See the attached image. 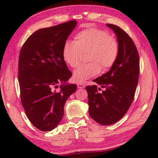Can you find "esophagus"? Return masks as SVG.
I'll return each mask as SVG.
<instances>
[{"instance_id":"obj_1","label":"esophagus","mask_w":158,"mask_h":158,"mask_svg":"<svg viewBox=\"0 0 158 158\" xmlns=\"http://www.w3.org/2000/svg\"><path fill=\"white\" fill-rule=\"evenodd\" d=\"M77 88L82 89L85 88V85L83 84V83H77Z\"/></svg>"}]
</instances>
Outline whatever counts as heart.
<instances>
[{"mask_svg":"<svg viewBox=\"0 0 158 158\" xmlns=\"http://www.w3.org/2000/svg\"><path fill=\"white\" fill-rule=\"evenodd\" d=\"M119 43L109 33L95 28H89L77 33L75 41L67 40L62 48V57L72 68L81 62L83 53H87L88 64L80 66L73 73V79L77 83H84L98 75L101 67L107 70L113 66L118 58Z\"/></svg>","mask_w":158,"mask_h":158,"instance_id":"heart-1","label":"heart"}]
</instances>
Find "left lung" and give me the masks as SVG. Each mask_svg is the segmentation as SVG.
<instances>
[{
    "instance_id": "8db88e82",
    "label": "left lung",
    "mask_w": 158,
    "mask_h": 158,
    "mask_svg": "<svg viewBox=\"0 0 158 158\" xmlns=\"http://www.w3.org/2000/svg\"><path fill=\"white\" fill-rule=\"evenodd\" d=\"M106 25L117 35L118 58L109 71L93 80L96 85L86 87L89 115L104 126L115 123L125 115L135 98L140 73L139 56L132 39L119 26ZM101 88L104 90L100 93Z\"/></svg>"
}]
</instances>
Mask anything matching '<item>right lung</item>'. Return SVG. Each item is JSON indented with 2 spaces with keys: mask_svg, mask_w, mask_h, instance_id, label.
I'll return each mask as SVG.
<instances>
[{
  "mask_svg": "<svg viewBox=\"0 0 158 158\" xmlns=\"http://www.w3.org/2000/svg\"><path fill=\"white\" fill-rule=\"evenodd\" d=\"M77 25L71 20L39 29L29 36L20 50L18 81L23 108L32 125L47 132L58 125L64 106L77 89L66 84L71 77L62 57L64 42ZM62 83L56 91L58 84Z\"/></svg>",
  "mask_w": 158,
  "mask_h": 158,
  "instance_id": "right-lung-1",
  "label": "right lung"
}]
</instances>
